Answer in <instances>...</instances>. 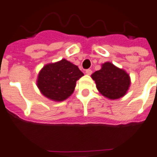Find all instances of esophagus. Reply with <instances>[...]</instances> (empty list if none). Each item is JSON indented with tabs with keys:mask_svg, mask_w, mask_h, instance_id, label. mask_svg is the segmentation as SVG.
<instances>
[{
	"mask_svg": "<svg viewBox=\"0 0 157 157\" xmlns=\"http://www.w3.org/2000/svg\"><path fill=\"white\" fill-rule=\"evenodd\" d=\"M85 73H86V75H91V73H92V71H91V70H90V69H88V70H86V71H85Z\"/></svg>",
	"mask_w": 157,
	"mask_h": 157,
	"instance_id": "obj_1",
	"label": "esophagus"
}]
</instances>
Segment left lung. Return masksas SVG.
<instances>
[{"label": "left lung", "instance_id": "obj_1", "mask_svg": "<svg viewBox=\"0 0 157 157\" xmlns=\"http://www.w3.org/2000/svg\"><path fill=\"white\" fill-rule=\"evenodd\" d=\"M91 77L96 82L99 92L109 100L123 97L131 82L128 73L109 61L102 64L100 71L93 73Z\"/></svg>", "mask_w": 157, "mask_h": 157}]
</instances>
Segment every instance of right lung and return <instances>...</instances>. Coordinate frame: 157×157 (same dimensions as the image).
Returning <instances> with one entry per match:
<instances>
[{"label":"right lung","mask_w":157,"mask_h":157,"mask_svg":"<svg viewBox=\"0 0 157 157\" xmlns=\"http://www.w3.org/2000/svg\"><path fill=\"white\" fill-rule=\"evenodd\" d=\"M83 76L77 66L66 59L45 65L39 72L36 84L41 94L53 101H63L75 91L76 82Z\"/></svg>","instance_id":"1"}]
</instances>
